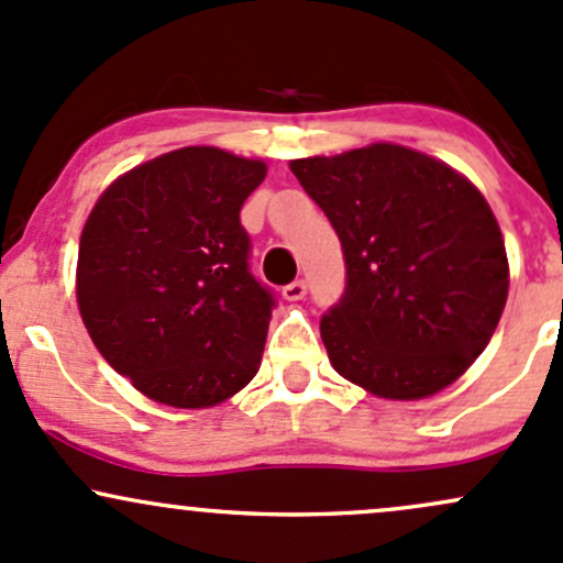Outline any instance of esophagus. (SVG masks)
I'll list each match as a JSON object with an SVG mask.
<instances>
[{
  "mask_svg": "<svg viewBox=\"0 0 563 563\" xmlns=\"http://www.w3.org/2000/svg\"><path fill=\"white\" fill-rule=\"evenodd\" d=\"M307 296V283L305 280H294V283H288L286 288H283V299L286 301H299V299H305Z\"/></svg>",
  "mask_w": 563,
  "mask_h": 563,
  "instance_id": "34e87169",
  "label": "esophagus"
}]
</instances>
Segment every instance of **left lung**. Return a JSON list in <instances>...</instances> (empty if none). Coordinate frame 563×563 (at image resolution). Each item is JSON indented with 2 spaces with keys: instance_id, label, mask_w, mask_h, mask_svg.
Returning <instances> with one entry per match:
<instances>
[{
  "instance_id": "left-lung-1",
  "label": "left lung",
  "mask_w": 563,
  "mask_h": 563,
  "mask_svg": "<svg viewBox=\"0 0 563 563\" xmlns=\"http://www.w3.org/2000/svg\"><path fill=\"white\" fill-rule=\"evenodd\" d=\"M329 216L347 267L320 318L331 366L363 390L419 400L486 350L508 299L489 202L441 159L398 144L291 163Z\"/></svg>"
}]
</instances>
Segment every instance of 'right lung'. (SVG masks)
Here are the masks:
<instances>
[{"label":"right lung","mask_w":563,"mask_h":563,"mask_svg":"<svg viewBox=\"0 0 563 563\" xmlns=\"http://www.w3.org/2000/svg\"><path fill=\"white\" fill-rule=\"evenodd\" d=\"M264 176L262 159L184 146L117 178L85 221L82 323L157 404L206 409L258 372L275 296L251 275L240 208Z\"/></svg>","instance_id":"add662e5"}]
</instances>
